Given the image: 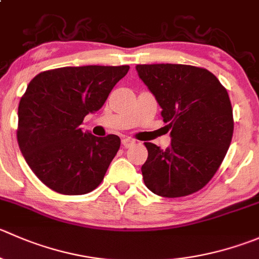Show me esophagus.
I'll list each match as a JSON object with an SVG mask.
<instances>
[{
    "label": "esophagus",
    "instance_id": "esophagus-1",
    "mask_svg": "<svg viewBox=\"0 0 259 259\" xmlns=\"http://www.w3.org/2000/svg\"><path fill=\"white\" fill-rule=\"evenodd\" d=\"M121 143L125 148H129V147H132V145L135 144V140L132 139V138H124V139L121 140Z\"/></svg>",
    "mask_w": 259,
    "mask_h": 259
}]
</instances>
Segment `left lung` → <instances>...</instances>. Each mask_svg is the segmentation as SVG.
<instances>
[{
	"label": "left lung",
	"mask_w": 259,
	"mask_h": 259,
	"mask_svg": "<svg viewBox=\"0 0 259 259\" xmlns=\"http://www.w3.org/2000/svg\"><path fill=\"white\" fill-rule=\"evenodd\" d=\"M140 79L162 107L170 147L144 143L143 180L153 193L182 197L201 190L219 169L234 132L229 95L205 68L186 64H139Z\"/></svg>",
	"instance_id": "1"
}]
</instances>
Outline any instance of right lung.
<instances>
[{
	"label": "right lung",
	"mask_w": 259,
	"mask_h": 259,
	"mask_svg": "<svg viewBox=\"0 0 259 259\" xmlns=\"http://www.w3.org/2000/svg\"><path fill=\"white\" fill-rule=\"evenodd\" d=\"M129 66L63 67L27 84L19 104L17 143L37 178L62 195H84L102 182L120 138L84 133V116L102 107Z\"/></svg>",
	"instance_id": "right-lung-1"
}]
</instances>
